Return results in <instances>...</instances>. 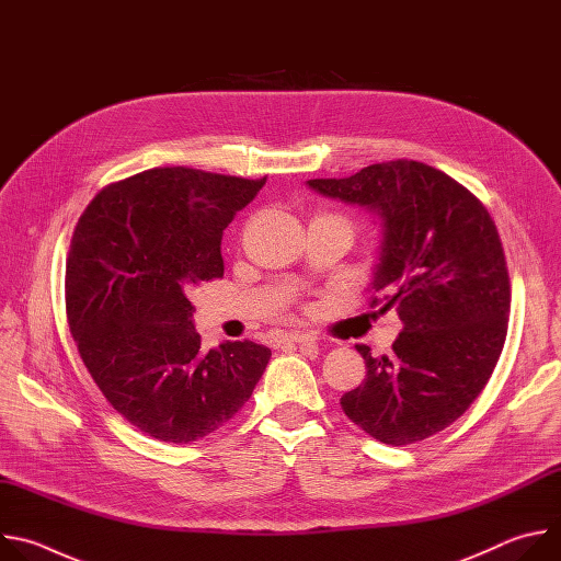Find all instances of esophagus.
I'll use <instances>...</instances> for the list:
<instances>
[{"label":"esophagus","mask_w":561,"mask_h":561,"mask_svg":"<svg viewBox=\"0 0 561 561\" xmlns=\"http://www.w3.org/2000/svg\"><path fill=\"white\" fill-rule=\"evenodd\" d=\"M279 342H282V344H297V346H314V344H317L314 337H310V335H306V333H284V335L279 337Z\"/></svg>","instance_id":"obj_1"}]
</instances>
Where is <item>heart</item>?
I'll list each match as a JSON object with an SVG mask.
<instances>
[{
    "label": "heart",
    "instance_id": "obj_1",
    "mask_svg": "<svg viewBox=\"0 0 561 561\" xmlns=\"http://www.w3.org/2000/svg\"><path fill=\"white\" fill-rule=\"evenodd\" d=\"M314 219H335V221H342V224H346V226L351 228L348 219H346V217H342V215H337V213H319Z\"/></svg>",
    "mask_w": 561,
    "mask_h": 561
}]
</instances>
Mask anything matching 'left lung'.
Segmentation results:
<instances>
[{
  "mask_svg": "<svg viewBox=\"0 0 561 561\" xmlns=\"http://www.w3.org/2000/svg\"><path fill=\"white\" fill-rule=\"evenodd\" d=\"M308 186L383 219L368 306L404 324L390 355L357 344L366 379L342 411L381 444L422 442L466 413L502 355L511 279L497 226L468 188L413 159Z\"/></svg>",
  "mask_w": 561,
  "mask_h": 561,
  "instance_id": "1",
  "label": "left lung"
}]
</instances>
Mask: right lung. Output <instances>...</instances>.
Returning a JSON list of instances; mask_svg holds the SVG:
<instances>
[{"mask_svg": "<svg viewBox=\"0 0 561 561\" xmlns=\"http://www.w3.org/2000/svg\"><path fill=\"white\" fill-rule=\"evenodd\" d=\"M262 180L186 167L150 169L102 188L66 257V317L108 404L141 433L197 442L242 409L271 359L255 342L208 353L188 293L224 277L221 232Z\"/></svg>", "mask_w": 561, "mask_h": 561, "instance_id": "right-lung-1", "label": "right lung"}]
</instances>
